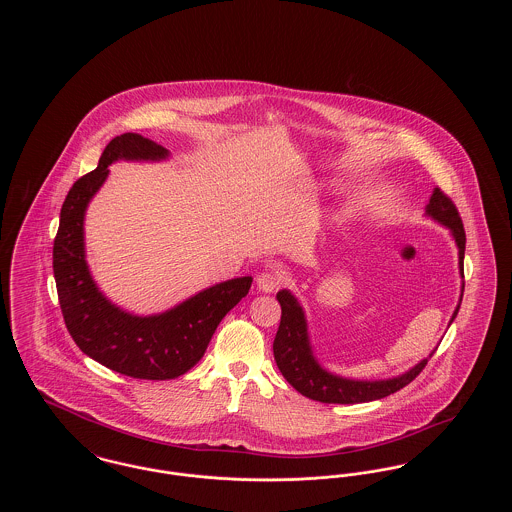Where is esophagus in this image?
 Masks as SVG:
<instances>
[{
  "label": "esophagus",
  "instance_id": "obj_1",
  "mask_svg": "<svg viewBox=\"0 0 512 512\" xmlns=\"http://www.w3.org/2000/svg\"><path fill=\"white\" fill-rule=\"evenodd\" d=\"M282 282H284L282 274H278V272H274V270H265V272H261V274L257 276V288H259L261 292H276V290L282 286Z\"/></svg>",
  "mask_w": 512,
  "mask_h": 512
}]
</instances>
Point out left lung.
Segmentation results:
<instances>
[{
	"label": "left lung",
	"mask_w": 512,
	"mask_h": 512,
	"mask_svg": "<svg viewBox=\"0 0 512 512\" xmlns=\"http://www.w3.org/2000/svg\"><path fill=\"white\" fill-rule=\"evenodd\" d=\"M426 213L441 224H445L447 228H451L453 238L459 247V267L464 278L466 234H464L463 219L459 215L457 205L451 201L449 195L443 194L439 188H436L430 197ZM276 299L282 307V317H280L276 338L272 343L274 361L280 368L282 376L292 384L293 388L313 401L353 405V403H365V401L388 397L391 393L411 384L414 378L424 370V366L428 365V359L434 355L432 353L430 357L420 361L403 376L382 380V382H359V380H347V378L334 376L318 365L311 353V345L307 338V322L297 299L288 290L276 293ZM459 307L455 309L451 322L457 317Z\"/></svg>",
	"instance_id": "left-lung-1"
}]
</instances>
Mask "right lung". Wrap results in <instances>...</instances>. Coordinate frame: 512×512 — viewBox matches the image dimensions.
<instances>
[{
	"label": "right lung",
	"instance_id": "add662e5",
	"mask_svg": "<svg viewBox=\"0 0 512 512\" xmlns=\"http://www.w3.org/2000/svg\"><path fill=\"white\" fill-rule=\"evenodd\" d=\"M169 151L126 132L103 149L98 167L78 178L61 207L53 240V276L65 326L82 353L119 374L171 380L203 357L220 320L247 295L253 278H234L197 293L171 311L134 317L98 292L84 261V211L117 159H165Z\"/></svg>",
	"mask_w": 512,
	"mask_h": 512
}]
</instances>
